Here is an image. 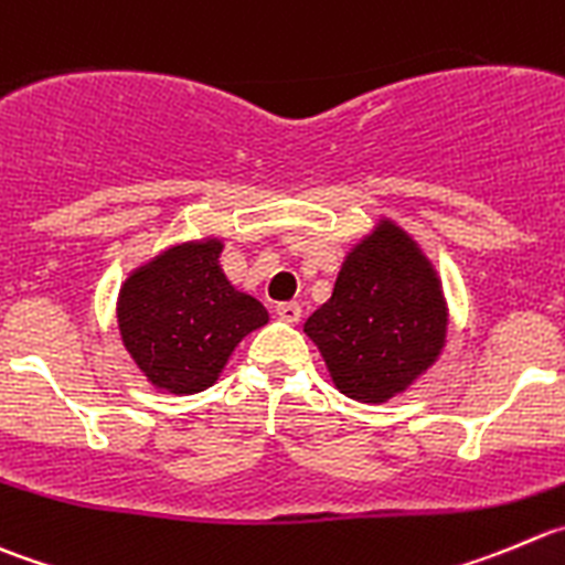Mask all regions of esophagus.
I'll use <instances>...</instances> for the list:
<instances>
[{"instance_id":"1","label":"esophagus","mask_w":565,"mask_h":565,"mask_svg":"<svg viewBox=\"0 0 565 565\" xmlns=\"http://www.w3.org/2000/svg\"><path fill=\"white\" fill-rule=\"evenodd\" d=\"M277 316L282 321H288V324H297V321L302 319V308H299L297 302H279L277 305Z\"/></svg>"}]
</instances>
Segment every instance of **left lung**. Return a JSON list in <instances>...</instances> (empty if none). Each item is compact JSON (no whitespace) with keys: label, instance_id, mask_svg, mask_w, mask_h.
Returning <instances> with one entry per match:
<instances>
[{"label":"left lung","instance_id":"left-lung-1","mask_svg":"<svg viewBox=\"0 0 565 565\" xmlns=\"http://www.w3.org/2000/svg\"><path fill=\"white\" fill-rule=\"evenodd\" d=\"M305 332L341 394L391 399L433 366L444 347L447 308L438 277L418 246L383 222L349 252L330 302L305 321Z\"/></svg>","mask_w":565,"mask_h":565}]
</instances>
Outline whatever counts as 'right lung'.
Instances as JSON below:
<instances>
[{
    "label": "right lung",
    "instance_id": "add662e5",
    "mask_svg": "<svg viewBox=\"0 0 565 565\" xmlns=\"http://www.w3.org/2000/svg\"><path fill=\"white\" fill-rule=\"evenodd\" d=\"M222 241L171 246L138 268L118 297L127 352L158 388L199 394L216 383L241 338L268 321L266 308L230 286Z\"/></svg>",
    "mask_w": 565,
    "mask_h": 565
}]
</instances>
